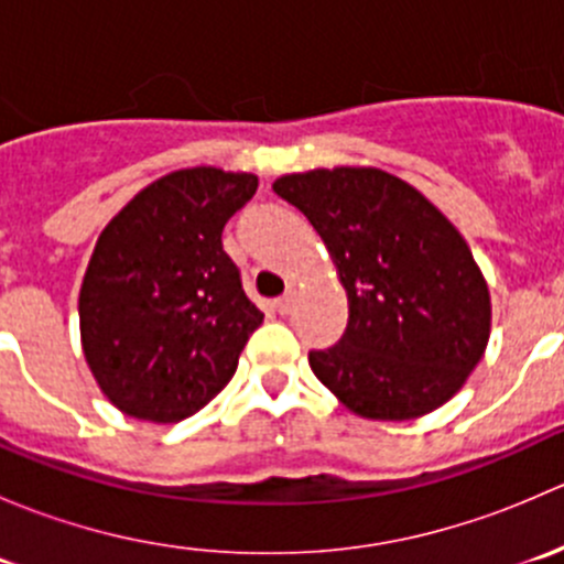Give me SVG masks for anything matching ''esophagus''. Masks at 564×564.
Masks as SVG:
<instances>
[{"instance_id": "1", "label": "esophagus", "mask_w": 564, "mask_h": 564, "mask_svg": "<svg viewBox=\"0 0 564 564\" xmlns=\"http://www.w3.org/2000/svg\"><path fill=\"white\" fill-rule=\"evenodd\" d=\"M294 300H297V292H294V289H289V292L283 294V297H278V300H275V311H278V314H281V316L292 314Z\"/></svg>"}]
</instances>
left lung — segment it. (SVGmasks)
I'll return each mask as SVG.
<instances>
[{
  "label": "left lung",
  "instance_id": "left-lung-1",
  "mask_svg": "<svg viewBox=\"0 0 564 564\" xmlns=\"http://www.w3.org/2000/svg\"><path fill=\"white\" fill-rule=\"evenodd\" d=\"M318 231L349 297L316 379L351 412L412 420L460 390L480 362L491 300L456 226L420 191L379 169H316L275 180Z\"/></svg>",
  "mask_w": 564,
  "mask_h": 564
}]
</instances>
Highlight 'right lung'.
I'll list each match as a JSON object with an SVG mask.
<instances>
[{"label": "right lung", "mask_w": 564, "mask_h": 564, "mask_svg": "<svg viewBox=\"0 0 564 564\" xmlns=\"http://www.w3.org/2000/svg\"><path fill=\"white\" fill-rule=\"evenodd\" d=\"M253 174L198 166L147 185L106 226L84 275V357L124 414L176 423L235 377L261 314L226 256L224 226Z\"/></svg>", "instance_id": "obj_1"}]
</instances>
